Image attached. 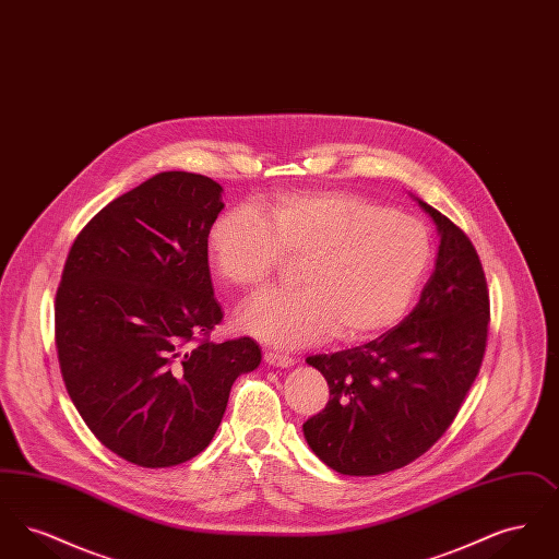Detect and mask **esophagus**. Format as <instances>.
I'll use <instances>...</instances> for the list:
<instances>
[{"label": "esophagus", "instance_id": "1", "mask_svg": "<svg viewBox=\"0 0 559 559\" xmlns=\"http://www.w3.org/2000/svg\"><path fill=\"white\" fill-rule=\"evenodd\" d=\"M264 360L270 367H278V369H289L295 365V358L287 356V354H278V352H266Z\"/></svg>", "mask_w": 559, "mask_h": 559}]
</instances>
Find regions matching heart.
Listing matches in <instances>:
<instances>
[{"mask_svg": "<svg viewBox=\"0 0 559 559\" xmlns=\"http://www.w3.org/2000/svg\"><path fill=\"white\" fill-rule=\"evenodd\" d=\"M429 255L417 217L349 190L283 192L264 217L237 207L210 233L215 274L239 289H262L285 260H301L299 292L264 295L239 317L245 333L281 347L377 337L408 308Z\"/></svg>", "mask_w": 559, "mask_h": 559, "instance_id": "obj_1", "label": "heart"}]
</instances>
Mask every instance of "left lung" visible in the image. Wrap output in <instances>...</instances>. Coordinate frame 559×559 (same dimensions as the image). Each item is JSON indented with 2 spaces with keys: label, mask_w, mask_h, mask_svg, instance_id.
Instances as JSON below:
<instances>
[{
  "label": "left lung",
  "mask_w": 559,
  "mask_h": 559,
  "mask_svg": "<svg viewBox=\"0 0 559 559\" xmlns=\"http://www.w3.org/2000/svg\"><path fill=\"white\" fill-rule=\"evenodd\" d=\"M440 247L413 312L381 337L308 356L329 402L304 424L310 449L344 476H379L413 463L451 427L478 377L490 320L476 247L424 201Z\"/></svg>",
  "instance_id": "1"
}]
</instances>
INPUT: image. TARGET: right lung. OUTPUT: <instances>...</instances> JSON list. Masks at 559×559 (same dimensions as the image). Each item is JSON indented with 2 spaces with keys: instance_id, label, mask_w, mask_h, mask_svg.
I'll list each match as a JSON object with an SVG mask.
<instances>
[{
  "instance_id": "add662e5",
  "label": "right lung",
  "mask_w": 559,
  "mask_h": 559,
  "mask_svg": "<svg viewBox=\"0 0 559 559\" xmlns=\"http://www.w3.org/2000/svg\"><path fill=\"white\" fill-rule=\"evenodd\" d=\"M222 187L163 171L96 213L73 242L56 292V349L81 419L140 467L205 451L230 388L258 369L251 337L210 342L224 314L207 239Z\"/></svg>"
}]
</instances>
